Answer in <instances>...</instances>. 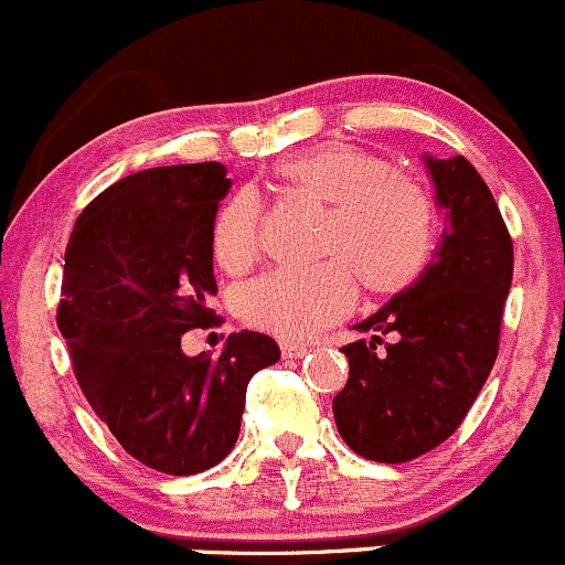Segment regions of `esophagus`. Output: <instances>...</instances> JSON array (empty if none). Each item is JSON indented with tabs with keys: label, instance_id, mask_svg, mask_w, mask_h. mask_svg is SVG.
<instances>
[{
	"label": "esophagus",
	"instance_id": "esophagus-1",
	"mask_svg": "<svg viewBox=\"0 0 565 565\" xmlns=\"http://www.w3.org/2000/svg\"><path fill=\"white\" fill-rule=\"evenodd\" d=\"M280 351H282L285 359H301V356H305V353H310V348L301 345V342H288V340H282V342H280Z\"/></svg>",
	"mask_w": 565,
	"mask_h": 565
}]
</instances>
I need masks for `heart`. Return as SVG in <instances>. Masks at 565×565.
I'll return each instance as SVG.
<instances>
[{
  "label": "heart",
  "instance_id": "heart-1",
  "mask_svg": "<svg viewBox=\"0 0 565 565\" xmlns=\"http://www.w3.org/2000/svg\"><path fill=\"white\" fill-rule=\"evenodd\" d=\"M290 193L329 209L321 255L312 269H277L242 290V318L282 340H307L342 321L356 301V281L372 296H397L422 277L435 249L433 201L418 182L367 149L326 143L277 166ZM214 260L244 275L264 253V206L236 190L212 223Z\"/></svg>",
  "mask_w": 565,
  "mask_h": 565
}]
</instances>
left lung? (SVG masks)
<instances>
[{
	"mask_svg": "<svg viewBox=\"0 0 565 565\" xmlns=\"http://www.w3.org/2000/svg\"><path fill=\"white\" fill-rule=\"evenodd\" d=\"M444 236L411 288L348 342V383L334 397L342 440L372 462H408L444 444L468 416L498 359L514 244L484 179L462 154L427 157ZM383 333L395 342L382 344Z\"/></svg>",
	"mask_w": 565,
	"mask_h": 565,
	"instance_id": "1",
	"label": "left lung"
}]
</instances>
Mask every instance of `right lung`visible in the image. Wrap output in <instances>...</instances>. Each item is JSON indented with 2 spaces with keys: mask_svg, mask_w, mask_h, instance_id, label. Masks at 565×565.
Segmentation results:
<instances>
[{
  "mask_svg": "<svg viewBox=\"0 0 565 565\" xmlns=\"http://www.w3.org/2000/svg\"><path fill=\"white\" fill-rule=\"evenodd\" d=\"M228 190L220 162L130 173L81 212L65 249L56 326L75 381L121 449L168 476L228 457L249 377L280 359L258 331L231 334L217 359L182 351L184 331L223 323L209 301Z\"/></svg>",
  "mask_w": 565,
  "mask_h": 565,
  "instance_id": "1",
  "label": "right lung"
}]
</instances>
